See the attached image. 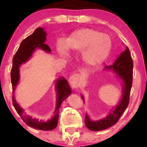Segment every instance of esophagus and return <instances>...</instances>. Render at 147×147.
Segmentation results:
<instances>
[{
    "mask_svg": "<svg viewBox=\"0 0 147 147\" xmlns=\"http://www.w3.org/2000/svg\"><path fill=\"white\" fill-rule=\"evenodd\" d=\"M69 82L70 86H71L72 88H78L80 84V76H78V74H75V75L71 76L69 78Z\"/></svg>",
    "mask_w": 147,
    "mask_h": 147,
    "instance_id": "esophagus-1",
    "label": "esophagus"
}]
</instances>
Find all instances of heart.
<instances>
[{"mask_svg":"<svg viewBox=\"0 0 147 147\" xmlns=\"http://www.w3.org/2000/svg\"><path fill=\"white\" fill-rule=\"evenodd\" d=\"M112 49V41L106 34L89 28L73 32L63 41L56 44V51L59 56L80 52L82 61L90 67H98L107 59Z\"/></svg>","mask_w":147,"mask_h":147,"instance_id":"heart-1","label":"heart"}]
</instances>
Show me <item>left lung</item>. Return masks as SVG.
Masks as SVG:
<instances>
[{
  "label": "left lung",
  "mask_w": 147,
  "mask_h": 147,
  "mask_svg": "<svg viewBox=\"0 0 147 147\" xmlns=\"http://www.w3.org/2000/svg\"><path fill=\"white\" fill-rule=\"evenodd\" d=\"M132 68L133 61L128 47L122 51L112 65L106 66L104 70H111L116 74V77L120 82L122 88L121 97L115 107L110 111L106 117L94 120L86 113L85 123L88 129L92 131H100L113 126L118 121L129 103L130 92L132 82ZM84 102V97L81 94Z\"/></svg>",
  "instance_id": "1"
}]
</instances>
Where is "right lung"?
Returning <instances> with one entry per match:
<instances>
[{
  "label": "right lung",
  "mask_w": 147,
  "mask_h": 147,
  "mask_svg": "<svg viewBox=\"0 0 147 147\" xmlns=\"http://www.w3.org/2000/svg\"><path fill=\"white\" fill-rule=\"evenodd\" d=\"M47 32L43 27H39L21 43L19 49L14 55L13 59V67L11 69V83L13 86V104L17 113L19 114L23 121L29 126L37 130H52L57 127L59 119V110L60 106L64 100L71 93L67 80L63 77H59L55 80V90L56 92L55 108L53 116L47 121L33 118L31 116L25 114L24 109L18 104L15 97L16 88L20 81V67L23 64L27 63L31 59L36 50L41 49L45 53H51V49L47 44Z\"/></svg>",
  "instance_id": "add662e5"
}]
</instances>
